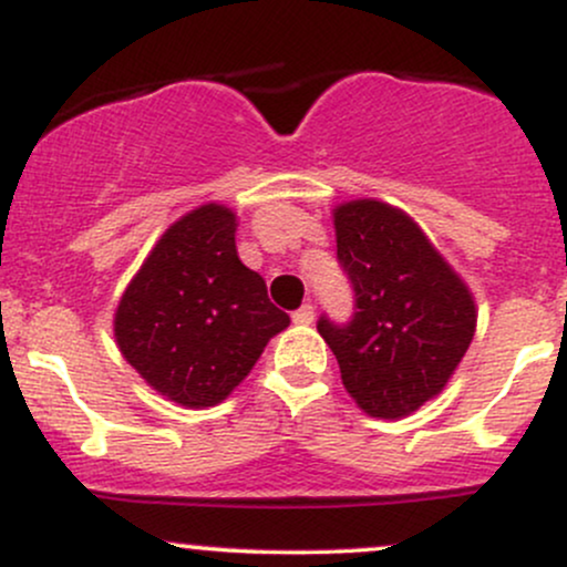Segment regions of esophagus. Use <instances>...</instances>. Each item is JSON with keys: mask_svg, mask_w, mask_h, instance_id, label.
I'll return each mask as SVG.
<instances>
[{"mask_svg": "<svg viewBox=\"0 0 567 567\" xmlns=\"http://www.w3.org/2000/svg\"><path fill=\"white\" fill-rule=\"evenodd\" d=\"M292 322H296V324H311V322H315V306L303 303L301 309L292 311Z\"/></svg>", "mask_w": 567, "mask_h": 567, "instance_id": "1", "label": "esophagus"}]
</instances>
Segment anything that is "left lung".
Listing matches in <instances>:
<instances>
[{
  "mask_svg": "<svg viewBox=\"0 0 567 567\" xmlns=\"http://www.w3.org/2000/svg\"><path fill=\"white\" fill-rule=\"evenodd\" d=\"M338 261L354 288V320L317 330L357 408L405 419L434 400L477 330L472 290L408 213L379 199L333 210Z\"/></svg>",
  "mask_w": 567,
  "mask_h": 567,
  "instance_id": "left-lung-1",
  "label": "left lung"
}]
</instances>
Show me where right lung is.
<instances>
[{
    "mask_svg": "<svg viewBox=\"0 0 567 567\" xmlns=\"http://www.w3.org/2000/svg\"><path fill=\"white\" fill-rule=\"evenodd\" d=\"M237 213L207 202L157 239L114 315L122 357L181 408H213L290 324L237 256Z\"/></svg>",
    "mask_w": 567,
    "mask_h": 567,
    "instance_id": "right-lung-1",
    "label": "right lung"
}]
</instances>
